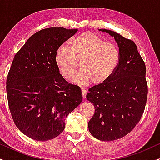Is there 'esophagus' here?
<instances>
[{
  "mask_svg": "<svg viewBox=\"0 0 160 160\" xmlns=\"http://www.w3.org/2000/svg\"><path fill=\"white\" fill-rule=\"evenodd\" d=\"M82 98H83V99L86 98V94H87V90L86 88H82Z\"/></svg>",
  "mask_w": 160,
  "mask_h": 160,
  "instance_id": "obj_1",
  "label": "esophagus"
}]
</instances>
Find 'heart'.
Segmentation results:
<instances>
[{"label":"heart","instance_id":"heart-1","mask_svg":"<svg viewBox=\"0 0 160 160\" xmlns=\"http://www.w3.org/2000/svg\"><path fill=\"white\" fill-rule=\"evenodd\" d=\"M55 62L64 78L75 75L79 84L88 82L98 85L106 82L116 70L120 61V52L112 43L91 32H85L71 40L69 47L61 46L55 52Z\"/></svg>","mask_w":160,"mask_h":160}]
</instances>
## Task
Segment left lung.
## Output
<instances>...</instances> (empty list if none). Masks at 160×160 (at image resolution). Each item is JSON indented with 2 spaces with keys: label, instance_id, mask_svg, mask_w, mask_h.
Masks as SVG:
<instances>
[{
  "label": "left lung",
  "instance_id": "1",
  "mask_svg": "<svg viewBox=\"0 0 160 160\" xmlns=\"http://www.w3.org/2000/svg\"><path fill=\"white\" fill-rule=\"evenodd\" d=\"M99 31L114 38L120 52L112 75L90 88L86 95L95 108L88 130L96 139L108 142L125 137L140 120L147 101L146 68L132 40L108 29Z\"/></svg>",
  "mask_w": 160,
  "mask_h": 160
}]
</instances>
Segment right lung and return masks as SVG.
Wrapping results in <instances>:
<instances>
[{
    "instance_id": "add662e5",
    "label": "right lung",
    "mask_w": 160,
    "mask_h": 160,
    "mask_svg": "<svg viewBox=\"0 0 160 160\" xmlns=\"http://www.w3.org/2000/svg\"><path fill=\"white\" fill-rule=\"evenodd\" d=\"M77 32L42 29L15 55L7 79L8 103L16 126L29 138H55L65 128L66 117L82 102L80 88L66 81L54 59L58 48Z\"/></svg>"
}]
</instances>
